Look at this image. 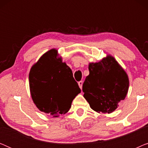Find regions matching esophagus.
Masks as SVG:
<instances>
[{"mask_svg":"<svg viewBox=\"0 0 148 148\" xmlns=\"http://www.w3.org/2000/svg\"><path fill=\"white\" fill-rule=\"evenodd\" d=\"M78 85H79V88L81 89H82V86H83V82H82V81H81V82H79Z\"/></svg>","mask_w":148,"mask_h":148,"instance_id":"esophagus-1","label":"esophagus"}]
</instances>
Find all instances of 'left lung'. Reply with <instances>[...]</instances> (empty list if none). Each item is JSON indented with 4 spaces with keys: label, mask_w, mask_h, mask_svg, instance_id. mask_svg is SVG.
<instances>
[{
    "label": "left lung",
    "mask_w": 148,
    "mask_h": 148,
    "mask_svg": "<svg viewBox=\"0 0 148 148\" xmlns=\"http://www.w3.org/2000/svg\"><path fill=\"white\" fill-rule=\"evenodd\" d=\"M90 74L83 84L84 97L98 113H112L125 100L129 79L126 71L110 54L100 61L90 62Z\"/></svg>",
    "instance_id": "left-lung-1"
}]
</instances>
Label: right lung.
I'll use <instances>...</instances> for the list:
<instances>
[{
	"instance_id": "1",
	"label": "right lung",
	"mask_w": 148,
	"mask_h": 148,
	"mask_svg": "<svg viewBox=\"0 0 148 148\" xmlns=\"http://www.w3.org/2000/svg\"><path fill=\"white\" fill-rule=\"evenodd\" d=\"M32 100L41 112L58 117L66 114L81 89L73 73L58 50L52 48L45 52L32 65L29 74Z\"/></svg>"
}]
</instances>
